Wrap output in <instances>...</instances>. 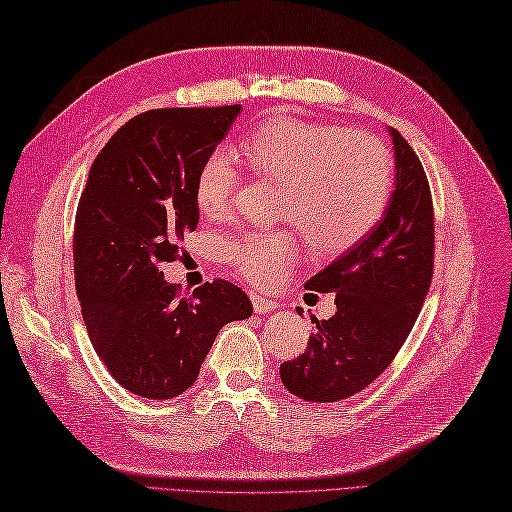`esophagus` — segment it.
I'll use <instances>...</instances> for the list:
<instances>
[{
    "label": "esophagus",
    "instance_id": "esophagus-1",
    "mask_svg": "<svg viewBox=\"0 0 512 512\" xmlns=\"http://www.w3.org/2000/svg\"><path fill=\"white\" fill-rule=\"evenodd\" d=\"M250 301H253V308H255V312H259V314L273 312V310L279 308L277 301L266 299V297H262V295H257V292H253V295H250Z\"/></svg>",
    "mask_w": 512,
    "mask_h": 512
}]
</instances>
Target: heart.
Masks as SVG:
<instances>
[{"label": "heart", "instance_id": "b5f03b06", "mask_svg": "<svg viewBox=\"0 0 512 512\" xmlns=\"http://www.w3.org/2000/svg\"><path fill=\"white\" fill-rule=\"evenodd\" d=\"M246 165L281 184L277 217L295 224L317 253H341L372 231L394 191V162L385 143L367 132L275 116L242 140ZM239 187L231 154L215 149L195 178V202L222 217ZM228 264L248 284L273 288L297 259V239L284 228L248 231L224 242Z\"/></svg>", "mask_w": 512, "mask_h": 512}]
</instances>
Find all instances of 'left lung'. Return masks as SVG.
Here are the masks:
<instances>
[{"label": "left lung", "instance_id": "1", "mask_svg": "<svg viewBox=\"0 0 512 512\" xmlns=\"http://www.w3.org/2000/svg\"><path fill=\"white\" fill-rule=\"evenodd\" d=\"M396 189L361 242L306 281L334 292L336 314L314 321L306 352L279 367L290 394L336 402L363 391L394 361L416 323L433 277L436 226L427 173L416 151L391 129Z\"/></svg>", "mask_w": 512, "mask_h": 512}]
</instances>
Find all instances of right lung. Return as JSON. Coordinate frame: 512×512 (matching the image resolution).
<instances>
[{"label":"right lung","instance_id":"add662e5","mask_svg":"<svg viewBox=\"0 0 512 512\" xmlns=\"http://www.w3.org/2000/svg\"><path fill=\"white\" fill-rule=\"evenodd\" d=\"M242 105L167 107L134 116L90 167L74 220V281L103 365L136 396L189 389L217 332L253 314L242 288L206 281L191 297L160 266L180 259L200 209L195 178Z\"/></svg>","mask_w":512,"mask_h":512}]
</instances>
